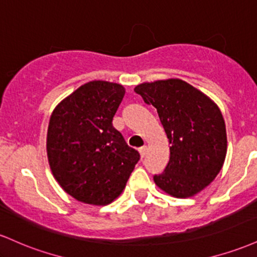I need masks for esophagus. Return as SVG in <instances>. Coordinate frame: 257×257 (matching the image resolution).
<instances>
[{
    "mask_svg": "<svg viewBox=\"0 0 257 257\" xmlns=\"http://www.w3.org/2000/svg\"><path fill=\"white\" fill-rule=\"evenodd\" d=\"M139 153H140L141 158H144V157H145V155H146V146H143V147H140V149H139Z\"/></svg>",
    "mask_w": 257,
    "mask_h": 257,
    "instance_id": "34e87169",
    "label": "esophagus"
}]
</instances>
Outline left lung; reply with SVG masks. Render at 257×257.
I'll return each instance as SVG.
<instances>
[{
  "instance_id": "obj_1",
  "label": "left lung",
  "mask_w": 257,
  "mask_h": 257,
  "mask_svg": "<svg viewBox=\"0 0 257 257\" xmlns=\"http://www.w3.org/2000/svg\"><path fill=\"white\" fill-rule=\"evenodd\" d=\"M134 90L157 108L170 144L169 163L153 176L155 184L176 198L196 196L214 181L226 158V125L219 106L179 78L144 82Z\"/></svg>"
}]
</instances>
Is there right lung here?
<instances>
[{
    "mask_svg": "<svg viewBox=\"0 0 257 257\" xmlns=\"http://www.w3.org/2000/svg\"><path fill=\"white\" fill-rule=\"evenodd\" d=\"M124 94L122 84L90 81L52 112L47 132L49 167L61 188L78 202L110 204L123 192L140 159L112 125Z\"/></svg>",
    "mask_w": 257,
    "mask_h": 257,
    "instance_id": "obj_1",
    "label": "right lung"
}]
</instances>
